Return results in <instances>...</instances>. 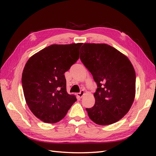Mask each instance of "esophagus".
I'll use <instances>...</instances> for the list:
<instances>
[{"label":"esophagus","mask_w":156,"mask_h":156,"mask_svg":"<svg viewBox=\"0 0 156 156\" xmlns=\"http://www.w3.org/2000/svg\"><path fill=\"white\" fill-rule=\"evenodd\" d=\"M84 90H80V92H78V97H80V98H82V96L84 95Z\"/></svg>","instance_id":"34e87169"}]
</instances>
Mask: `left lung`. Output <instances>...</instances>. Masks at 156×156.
I'll list each match as a JSON object with an SVG mask.
<instances>
[{
    "label": "left lung",
    "mask_w": 156,
    "mask_h": 156,
    "mask_svg": "<svg viewBox=\"0 0 156 156\" xmlns=\"http://www.w3.org/2000/svg\"><path fill=\"white\" fill-rule=\"evenodd\" d=\"M80 51V60L97 85L95 104L86 108L89 117L98 125L114 123L127 113L134 101L136 76L133 66L107 44H84Z\"/></svg>",
    "instance_id": "obj_1"
}]
</instances>
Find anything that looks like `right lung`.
Returning <instances> with one entry per match:
<instances>
[{
  "label": "right lung",
  "instance_id": "add662e5",
  "mask_svg": "<svg viewBox=\"0 0 156 156\" xmlns=\"http://www.w3.org/2000/svg\"><path fill=\"white\" fill-rule=\"evenodd\" d=\"M82 45H51L26 63L21 79L23 93L29 109L41 121H59L77 101L66 91L64 73L79 59Z\"/></svg>",
  "mask_w": 156,
  "mask_h": 156
}]
</instances>
